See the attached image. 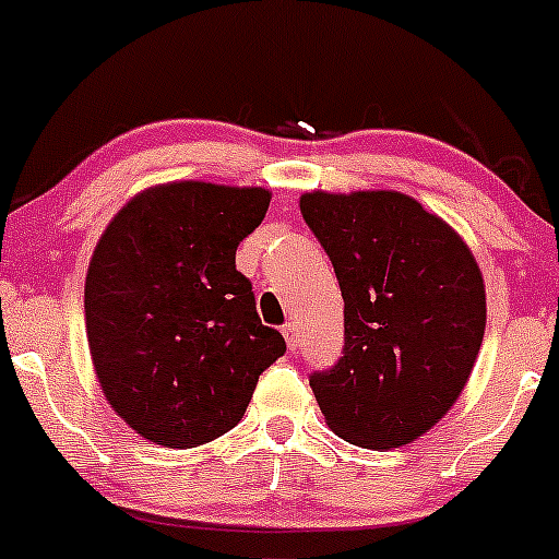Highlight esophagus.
I'll return each mask as SVG.
<instances>
[{"label":"esophagus","mask_w":559,"mask_h":559,"mask_svg":"<svg viewBox=\"0 0 559 559\" xmlns=\"http://www.w3.org/2000/svg\"><path fill=\"white\" fill-rule=\"evenodd\" d=\"M284 337H286V346H289V352H297V346H300V335H297L295 321L284 324Z\"/></svg>","instance_id":"obj_1"}]
</instances>
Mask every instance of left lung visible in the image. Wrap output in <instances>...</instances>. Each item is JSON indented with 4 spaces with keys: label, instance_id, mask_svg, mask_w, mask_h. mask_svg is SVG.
I'll return each instance as SVG.
<instances>
[{
    "label": "left lung",
    "instance_id": "left-lung-1",
    "mask_svg": "<svg viewBox=\"0 0 559 559\" xmlns=\"http://www.w3.org/2000/svg\"><path fill=\"white\" fill-rule=\"evenodd\" d=\"M300 211L343 295V357L308 376L316 403L354 447L411 443L471 379L487 324L481 270L447 222L400 191H311Z\"/></svg>",
    "mask_w": 559,
    "mask_h": 559
}]
</instances>
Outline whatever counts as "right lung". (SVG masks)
Listing matches in <instances>:
<instances>
[{
	"instance_id": "1",
	"label": "right lung",
	"mask_w": 559,
	"mask_h": 559,
	"mask_svg": "<svg viewBox=\"0 0 559 559\" xmlns=\"http://www.w3.org/2000/svg\"><path fill=\"white\" fill-rule=\"evenodd\" d=\"M264 189L180 183L118 211L86 275V335L112 411L167 449H191L243 419L286 341L257 313L235 251L262 224Z\"/></svg>"
}]
</instances>
